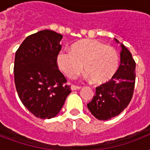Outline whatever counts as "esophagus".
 I'll use <instances>...</instances> for the list:
<instances>
[{
    "label": "esophagus",
    "mask_w": 150,
    "mask_h": 150,
    "mask_svg": "<svg viewBox=\"0 0 150 150\" xmlns=\"http://www.w3.org/2000/svg\"><path fill=\"white\" fill-rule=\"evenodd\" d=\"M81 89V86H75V85H72L71 86V90H77V89Z\"/></svg>",
    "instance_id": "esophagus-1"
}]
</instances>
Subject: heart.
I'll return each mask as SVG.
<instances>
[{
	"label": "heart",
	"mask_w": 150,
	"mask_h": 150,
	"mask_svg": "<svg viewBox=\"0 0 150 150\" xmlns=\"http://www.w3.org/2000/svg\"><path fill=\"white\" fill-rule=\"evenodd\" d=\"M57 64L66 76L75 78L83 69L95 84L108 82L117 72L119 56L115 48L96 40L86 39L75 43L71 50H61Z\"/></svg>",
	"instance_id": "1"
}]
</instances>
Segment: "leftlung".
I'll return each instance as SVG.
<instances>
[{"label": "left lung", "mask_w": 150, "mask_h": 150, "mask_svg": "<svg viewBox=\"0 0 150 150\" xmlns=\"http://www.w3.org/2000/svg\"><path fill=\"white\" fill-rule=\"evenodd\" d=\"M135 83V61L130 51L121 44L118 70L110 81L96 88L93 98L87 104L91 114L103 121L121 114L132 98Z\"/></svg>", "instance_id": "8db88e82"}]
</instances>
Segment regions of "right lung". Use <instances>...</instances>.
Segmentation results:
<instances>
[{"instance_id": "add662e5", "label": "right lung", "mask_w": 150, "mask_h": 150, "mask_svg": "<svg viewBox=\"0 0 150 150\" xmlns=\"http://www.w3.org/2000/svg\"><path fill=\"white\" fill-rule=\"evenodd\" d=\"M62 37L52 30H42L27 36L15 53L18 95L29 111L41 119L56 116L71 92L57 61Z\"/></svg>"}]
</instances>
